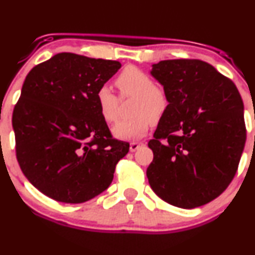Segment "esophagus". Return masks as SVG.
I'll return each instance as SVG.
<instances>
[{
	"label": "esophagus",
	"instance_id": "1",
	"mask_svg": "<svg viewBox=\"0 0 255 255\" xmlns=\"http://www.w3.org/2000/svg\"><path fill=\"white\" fill-rule=\"evenodd\" d=\"M141 145H143V143L140 142V141H133V142H130V145H129L130 152H135L136 149H139V147Z\"/></svg>",
	"mask_w": 255,
	"mask_h": 255
}]
</instances>
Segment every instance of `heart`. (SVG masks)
I'll use <instances>...</instances> for the list:
<instances>
[{"instance_id":"heart-1","label":"heart","mask_w":255,"mask_h":255,"mask_svg":"<svg viewBox=\"0 0 255 255\" xmlns=\"http://www.w3.org/2000/svg\"><path fill=\"white\" fill-rule=\"evenodd\" d=\"M115 85L122 97L134 96L131 104L133 118L122 120L113 127V134L121 140L142 137L153 124L160 119L168 107V98L164 89L154 85L149 75L135 66H127L116 77ZM98 112L106 122L112 124L119 115V98L108 87H101L96 93Z\"/></svg>"}]
</instances>
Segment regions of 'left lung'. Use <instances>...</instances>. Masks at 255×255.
<instances>
[{
    "mask_svg": "<svg viewBox=\"0 0 255 255\" xmlns=\"http://www.w3.org/2000/svg\"><path fill=\"white\" fill-rule=\"evenodd\" d=\"M151 75L168 107L148 142V183L167 203L194 209L219 197L238 171L246 142L244 102L234 83L205 61L161 60Z\"/></svg>",
    "mask_w": 255,
    "mask_h": 255,
    "instance_id": "left-lung-1",
    "label": "left lung"
}]
</instances>
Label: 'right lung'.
<instances>
[{"mask_svg": "<svg viewBox=\"0 0 255 255\" xmlns=\"http://www.w3.org/2000/svg\"><path fill=\"white\" fill-rule=\"evenodd\" d=\"M120 61L58 53L30 70L13 112L15 149L27 179L63 203L108 189L129 143L113 139L96 93Z\"/></svg>", "mask_w": 255, "mask_h": 255, "instance_id": "obj_1", "label": "right lung"}]
</instances>
